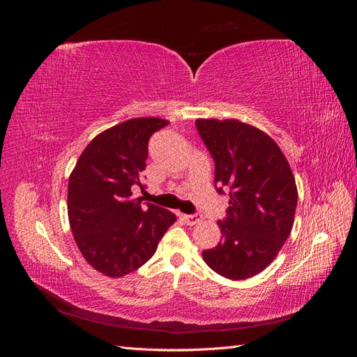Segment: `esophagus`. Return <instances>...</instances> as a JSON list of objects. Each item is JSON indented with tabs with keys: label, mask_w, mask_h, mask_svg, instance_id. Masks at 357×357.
<instances>
[{
	"label": "esophagus",
	"mask_w": 357,
	"mask_h": 357,
	"mask_svg": "<svg viewBox=\"0 0 357 357\" xmlns=\"http://www.w3.org/2000/svg\"><path fill=\"white\" fill-rule=\"evenodd\" d=\"M181 219L185 220V223L193 226V225H197L202 219V215L198 214V213H195V214H183Z\"/></svg>",
	"instance_id": "obj_1"
}]
</instances>
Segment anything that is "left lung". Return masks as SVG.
Segmentation results:
<instances>
[{
    "mask_svg": "<svg viewBox=\"0 0 357 357\" xmlns=\"http://www.w3.org/2000/svg\"><path fill=\"white\" fill-rule=\"evenodd\" d=\"M199 137L214 160L215 190H229L220 243L202 252L213 271L231 280L253 277L274 261L295 219L298 190L274 139L240 121L198 119Z\"/></svg>",
    "mask_w": 357,
    "mask_h": 357,
    "instance_id": "obj_1",
    "label": "left lung"
}]
</instances>
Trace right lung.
I'll return each mask as SVG.
<instances>
[{"label": "right lung", "instance_id": "add662e5", "mask_svg": "<svg viewBox=\"0 0 357 357\" xmlns=\"http://www.w3.org/2000/svg\"><path fill=\"white\" fill-rule=\"evenodd\" d=\"M169 122L139 117L96 135L68 180V219L75 244L96 271L122 277L143 266L176 222L171 211L132 198L146 169L149 139Z\"/></svg>", "mask_w": 357, "mask_h": 357}]
</instances>
